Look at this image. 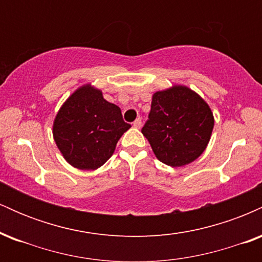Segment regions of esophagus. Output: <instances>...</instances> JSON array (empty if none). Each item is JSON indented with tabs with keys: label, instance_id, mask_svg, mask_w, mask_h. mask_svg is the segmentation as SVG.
Masks as SVG:
<instances>
[{
	"label": "esophagus",
	"instance_id": "esophagus-1",
	"mask_svg": "<svg viewBox=\"0 0 262 262\" xmlns=\"http://www.w3.org/2000/svg\"><path fill=\"white\" fill-rule=\"evenodd\" d=\"M133 127H134V128H137V129L141 128V119H140V118H137V119H135L134 123H133Z\"/></svg>",
	"mask_w": 262,
	"mask_h": 262
}]
</instances>
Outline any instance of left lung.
Returning a JSON list of instances; mask_svg holds the SVG:
<instances>
[{"label":"left lung","mask_w":262,"mask_h":262,"mask_svg":"<svg viewBox=\"0 0 262 262\" xmlns=\"http://www.w3.org/2000/svg\"><path fill=\"white\" fill-rule=\"evenodd\" d=\"M214 117L208 103L185 85L156 91L141 133L156 158L171 167L191 164L208 145Z\"/></svg>","instance_id":"obj_1"}]
</instances>
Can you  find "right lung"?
I'll list each match as a JSON object with an SVG mask.
<instances>
[{
	"mask_svg": "<svg viewBox=\"0 0 262 262\" xmlns=\"http://www.w3.org/2000/svg\"><path fill=\"white\" fill-rule=\"evenodd\" d=\"M130 124L121 108L103 98L91 83L66 98L53 122V138L66 162L79 170H97L112 156Z\"/></svg>",
	"mask_w": 262,
	"mask_h": 262,
	"instance_id": "obj_1",
	"label": "right lung"
}]
</instances>
